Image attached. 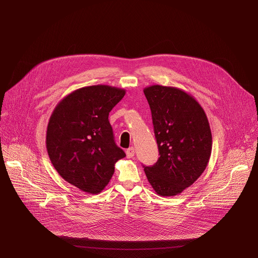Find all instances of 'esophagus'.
I'll return each mask as SVG.
<instances>
[{"mask_svg": "<svg viewBox=\"0 0 258 258\" xmlns=\"http://www.w3.org/2000/svg\"><path fill=\"white\" fill-rule=\"evenodd\" d=\"M134 155H135V148H134L133 146L130 147V148H127V150H126V157H127L128 159H131V158L134 157Z\"/></svg>", "mask_w": 258, "mask_h": 258, "instance_id": "1", "label": "esophagus"}]
</instances>
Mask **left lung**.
<instances>
[{
    "instance_id": "left-lung-1",
    "label": "left lung",
    "mask_w": 258,
    "mask_h": 258,
    "mask_svg": "<svg viewBox=\"0 0 258 258\" xmlns=\"http://www.w3.org/2000/svg\"><path fill=\"white\" fill-rule=\"evenodd\" d=\"M150 104L159 159L144 166L157 195L173 197L191 186L204 172L212 150L205 111L185 91L155 85L143 90Z\"/></svg>"
}]
</instances>
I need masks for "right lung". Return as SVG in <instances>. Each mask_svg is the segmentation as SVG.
<instances>
[{
	"instance_id": "1",
	"label": "right lung",
	"mask_w": 258,
	"mask_h": 258,
	"mask_svg": "<svg viewBox=\"0 0 258 258\" xmlns=\"http://www.w3.org/2000/svg\"><path fill=\"white\" fill-rule=\"evenodd\" d=\"M125 90L105 85L80 88L62 98L49 119L46 147L60 177L87 194L97 195L112 179L125 153L114 141L108 121Z\"/></svg>"
}]
</instances>
